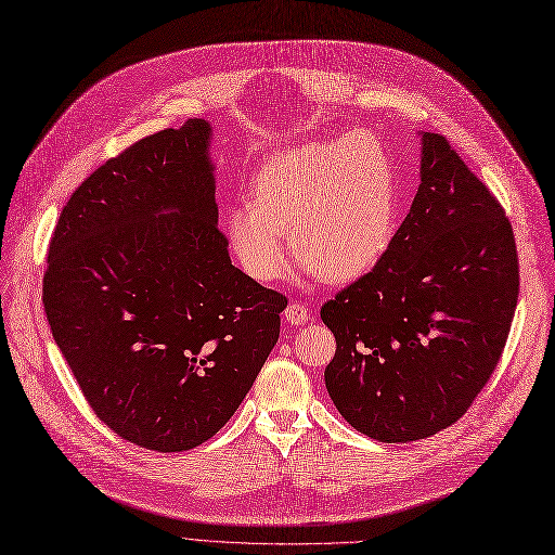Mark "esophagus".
<instances>
[{"label":"esophagus","mask_w":555,"mask_h":555,"mask_svg":"<svg viewBox=\"0 0 555 555\" xmlns=\"http://www.w3.org/2000/svg\"><path fill=\"white\" fill-rule=\"evenodd\" d=\"M308 317H310V310L304 306V304H289L287 308H285V312H283V319L287 324H293V326H301V324H306L308 322Z\"/></svg>","instance_id":"34e87169"}]
</instances>
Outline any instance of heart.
I'll return each mask as SVG.
<instances>
[{
	"instance_id": "heart-1",
	"label": "heart",
	"mask_w": 555,
	"mask_h": 555,
	"mask_svg": "<svg viewBox=\"0 0 555 555\" xmlns=\"http://www.w3.org/2000/svg\"><path fill=\"white\" fill-rule=\"evenodd\" d=\"M396 209V180L383 145L366 134H346L297 145L258 168L249 202L227 209L224 233L256 281L281 276L289 233L308 276L351 283L385 256Z\"/></svg>"
}]
</instances>
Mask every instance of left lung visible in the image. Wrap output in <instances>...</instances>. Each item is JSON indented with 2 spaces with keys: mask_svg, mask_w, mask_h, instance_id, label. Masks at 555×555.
Masks as SVG:
<instances>
[{
  "mask_svg": "<svg viewBox=\"0 0 555 555\" xmlns=\"http://www.w3.org/2000/svg\"><path fill=\"white\" fill-rule=\"evenodd\" d=\"M377 266L322 306L326 389L348 425L410 443L456 423L498 366L519 295L513 227L443 134Z\"/></svg>",
  "mask_w": 555,
  "mask_h": 555,
  "instance_id": "1",
  "label": "left lung"
}]
</instances>
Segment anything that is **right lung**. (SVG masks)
Masks as SVG:
<instances>
[{
  "mask_svg": "<svg viewBox=\"0 0 555 555\" xmlns=\"http://www.w3.org/2000/svg\"><path fill=\"white\" fill-rule=\"evenodd\" d=\"M211 124L130 145L69 197L42 301L94 414L155 452L209 441L279 339L287 299L231 266L218 229Z\"/></svg>",
  "mask_w": 555,
  "mask_h": 555,
  "instance_id": "1",
  "label": "right lung"
}]
</instances>
